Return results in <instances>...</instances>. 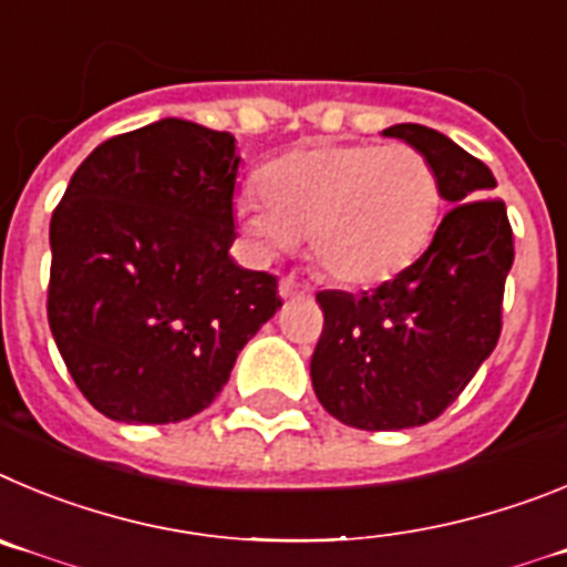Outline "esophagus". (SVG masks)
Here are the masks:
<instances>
[{
  "label": "esophagus",
  "mask_w": 567,
  "mask_h": 567,
  "mask_svg": "<svg viewBox=\"0 0 567 567\" xmlns=\"http://www.w3.org/2000/svg\"><path fill=\"white\" fill-rule=\"evenodd\" d=\"M279 296L282 299H296V296H310V288L302 282H296L293 277H282L279 279Z\"/></svg>",
  "instance_id": "obj_1"
}]
</instances>
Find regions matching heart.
<instances>
[{"label":"heart","mask_w":567,"mask_h":567,"mask_svg":"<svg viewBox=\"0 0 567 567\" xmlns=\"http://www.w3.org/2000/svg\"><path fill=\"white\" fill-rule=\"evenodd\" d=\"M259 195L234 217L248 246L274 259L310 237L321 271L350 288L404 274L437 231L441 175L412 146L319 144L285 152L259 172Z\"/></svg>","instance_id":"b5f03b06"}]
</instances>
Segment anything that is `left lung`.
<instances>
[{"instance_id":"8db88e82","label":"left lung","mask_w":567,"mask_h":567,"mask_svg":"<svg viewBox=\"0 0 567 567\" xmlns=\"http://www.w3.org/2000/svg\"><path fill=\"white\" fill-rule=\"evenodd\" d=\"M430 157L449 214L430 248L375 290H321L324 330L310 359L316 398L367 432L435 421L499 339L514 239L492 169L421 124L384 130Z\"/></svg>"}]
</instances>
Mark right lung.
Here are the masks:
<instances>
[{
	"mask_svg": "<svg viewBox=\"0 0 567 567\" xmlns=\"http://www.w3.org/2000/svg\"><path fill=\"white\" fill-rule=\"evenodd\" d=\"M237 141L183 118L110 137L50 220L48 319L84 398L124 423L212 404L282 299L234 246Z\"/></svg>",
	"mask_w": 567,
	"mask_h": 567,
	"instance_id": "add662e5",
	"label": "right lung"
}]
</instances>
